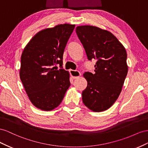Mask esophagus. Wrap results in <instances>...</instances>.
I'll list each match as a JSON object with an SVG mask.
<instances>
[{"mask_svg": "<svg viewBox=\"0 0 148 148\" xmlns=\"http://www.w3.org/2000/svg\"><path fill=\"white\" fill-rule=\"evenodd\" d=\"M69 73L71 74V76L73 79H77L79 76H81V73L78 71H74V70H70Z\"/></svg>", "mask_w": 148, "mask_h": 148, "instance_id": "obj_1", "label": "esophagus"}]
</instances>
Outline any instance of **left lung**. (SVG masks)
I'll return each instance as SVG.
<instances>
[{"instance_id": "8db88e82", "label": "left lung", "mask_w": 148, "mask_h": 148, "mask_svg": "<svg viewBox=\"0 0 148 148\" xmlns=\"http://www.w3.org/2000/svg\"><path fill=\"white\" fill-rule=\"evenodd\" d=\"M77 35L88 60H97L95 73L86 72L87 86L82 93L84 104L93 112L111 107L119 98L128 73L126 49L111 32L90 25L78 26Z\"/></svg>"}]
</instances>
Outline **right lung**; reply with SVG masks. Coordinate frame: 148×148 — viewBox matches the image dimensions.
<instances>
[{"label": "right lung", "instance_id": "add662e5", "mask_svg": "<svg viewBox=\"0 0 148 148\" xmlns=\"http://www.w3.org/2000/svg\"><path fill=\"white\" fill-rule=\"evenodd\" d=\"M74 27L64 23L44 29L23 51L20 77L29 100L41 110L51 111L59 106L71 85L69 73L62 68V56Z\"/></svg>", "mask_w": 148, "mask_h": 148}]
</instances>
